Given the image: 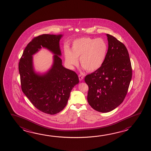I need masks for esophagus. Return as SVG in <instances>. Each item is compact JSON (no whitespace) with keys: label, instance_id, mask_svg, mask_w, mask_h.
<instances>
[{"label":"esophagus","instance_id":"1","mask_svg":"<svg viewBox=\"0 0 151 151\" xmlns=\"http://www.w3.org/2000/svg\"><path fill=\"white\" fill-rule=\"evenodd\" d=\"M78 77H79V79L80 81H82L83 79V76L82 74H79Z\"/></svg>","mask_w":151,"mask_h":151}]
</instances>
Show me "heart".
I'll return each mask as SVG.
<instances>
[{
  "label": "heart",
  "mask_w": 151,
  "mask_h": 151,
  "mask_svg": "<svg viewBox=\"0 0 151 151\" xmlns=\"http://www.w3.org/2000/svg\"><path fill=\"white\" fill-rule=\"evenodd\" d=\"M107 52V45L101 38L83 37L75 40L71 50L64 51L66 64L73 68L77 65L78 59L86 71L89 72L99 70L104 63Z\"/></svg>",
  "instance_id": "1"
}]
</instances>
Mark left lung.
Segmentation results:
<instances>
[{"label": "left lung", "instance_id": "8db88e82", "mask_svg": "<svg viewBox=\"0 0 151 151\" xmlns=\"http://www.w3.org/2000/svg\"><path fill=\"white\" fill-rule=\"evenodd\" d=\"M108 50L103 65L85 78L89 87L87 101L94 110L109 112L124 101L132 78L129 53L123 43L106 34Z\"/></svg>", "mask_w": 151, "mask_h": 151}]
</instances>
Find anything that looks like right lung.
Masks as SVG:
<instances>
[{
  "label": "right lung",
  "instance_id": "add662e5",
  "mask_svg": "<svg viewBox=\"0 0 151 151\" xmlns=\"http://www.w3.org/2000/svg\"><path fill=\"white\" fill-rule=\"evenodd\" d=\"M62 37L44 34L35 37L25 47L19 64L22 91L38 110L51 115L64 109L72 88L79 82L75 72L62 65L59 42ZM41 47L55 54L51 69L44 75L36 73L32 62V55Z\"/></svg>",
  "mask_w": 151,
  "mask_h": 151
}]
</instances>
